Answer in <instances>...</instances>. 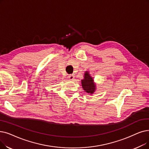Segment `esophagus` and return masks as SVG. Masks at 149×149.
Listing matches in <instances>:
<instances>
[{"label":"esophagus","instance_id":"34e87169","mask_svg":"<svg viewBox=\"0 0 149 149\" xmlns=\"http://www.w3.org/2000/svg\"><path fill=\"white\" fill-rule=\"evenodd\" d=\"M68 79L69 80H74V75H69L68 77Z\"/></svg>","mask_w":149,"mask_h":149}]
</instances>
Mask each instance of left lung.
<instances>
[{
    "mask_svg": "<svg viewBox=\"0 0 149 149\" xmlns=\"http://www.w3.org/2000/svg\"><path fill=\"white\" fill-rule=\"evenodd\" d=\"M81 86L85 91L90 94L93 95L97 89L96 84L94 81L93 77L91 76L88 71H86L84 74V79L81 80Z\"/></svg>",
    "mask_w": 149,
    "mask_h": 149,
    "instance_id": "left-lung-1",
    "label": "left lung"
}]
</instances>
